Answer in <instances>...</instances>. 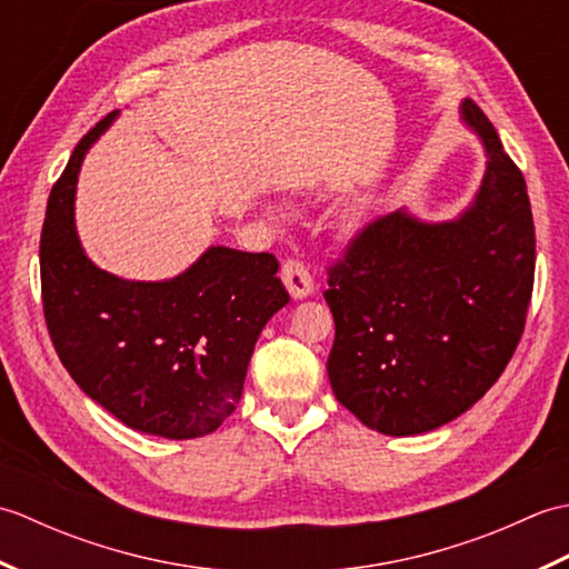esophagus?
<instances>
[{"mask_svg": "<svg viewBox=\"0 0 569 569\" xmlns=\"http://www.w3.org/2000/svg\"><path fill=\"white\" fill-rule=\"evenodd\" d=\"M281 278L293 298H308L312 291H316L308 263L300 259H286L281 266Z\"/></svg>", "mask_w": 569, "mask_h": 569, "instance_id": "esophagus-1", "label": "esophagus"}]
</instances>
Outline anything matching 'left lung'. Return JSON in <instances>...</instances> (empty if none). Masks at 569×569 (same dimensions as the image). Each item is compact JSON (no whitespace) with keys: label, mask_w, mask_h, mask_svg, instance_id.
I'll return each instance as SVG.
<instances>
[{"label":"left lung","mask_w":569,"mask_h":569,"mask_svg":"<svg viewBox=\"0 0 569 569\" xmlns=\"http://www.w3.org/2000/svg\"><path fill=\"white\" fill-rule=\"evenodd\" d=\"M462 117L489 156L471 208L440 224L377 217L328 266L332 391L367 428L398 438L445 426L497 383L533 296L526 178L477 102L465 100Z\"/></svg>","instance_id":"obj_1"}]
</instances>
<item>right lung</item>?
<instances>
[{"label":"right lung","mask_w":569,"mask_h":569,"mask_svg":"<svg viewBox=\"0 0 569 569\" xmlns=\"http://www.w3.org/2000/svg\"><path fill=\"white\" fill-rule=\"evenodd\" d=\"M72 151L48 198L41 229V300L58 359L92 401L124 426L190 440L234 413L263 325L288 296L273 253L210 247L171 281L139 283L100 271L72 220L84 151Z\"/></svg>","instance_id":"1"}]
</instances>
